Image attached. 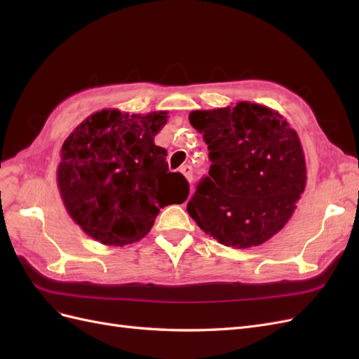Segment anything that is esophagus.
<instances>
[{
    "mask_svg": "<svg viewBox=\"0 0 359 359\" xmlns=\"http://www.w3.org/2000/svg\"><path fill=\"white\" fill-rule=\"evenodd\" d=\"M180 172L182 173V175H184V177H186V180H187L189 182H191V181H193V169H191L190 166H187V165H184V166H181Z\"/></svg>",
    "mask_w": 359,
    "mask_h": 359,
    "instance_id": "esophagus-1",
    "label": "esophagus"
}]
</instances>
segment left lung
Returning a JSON list of instances; mask_svg holds the SVG:
<instances>
[{
  "mask_svg": "<svg viewBox=\"0 0 359 359\" xmlns=\"http://www.w3.org/2000/svg\"><path fill=\"white\" fill-rule=\"evenodd\" d=\"M189 119L212 163L187 203L191 219L227 247L264 244L283 229L306 189L297 132L283 115L252 102L191 111Z\"/></svg>",
  "mask_w": 359,
  "mask_h": 359,
  "instance_id": "8db88e82",
  "label": "left lung"
}]
</instances>
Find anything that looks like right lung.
<instances>
[{
  "instance_id": "add662e5",
  "label": "right lung",
  "mask_w": 359,
  "mask_h": 359,
  "mask_svg": "<svg viewBox=\"0 0 359 359\" xmlns=\"http://www.w3.org/2000/svg\"><path fill=\"white\" fill-rule=\"evenodd\" d=\"M168 112L102 109L85 118L61 147L57 184L76 224L104 245L136 243L166 205L182 203L189 182L169 172L154 137Z\"/></svg>"
}]
</instances>
